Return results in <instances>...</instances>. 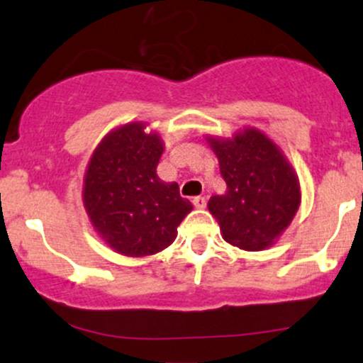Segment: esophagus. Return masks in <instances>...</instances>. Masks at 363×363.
<instances>
[{
	"label": "esophagus",
	"instance_id": "34e87169",
	"mask_svg": "<svg viewBox=\"0 0 363 363\" xmlns=\"http://www.w3.org/2000/svg\"><path fill=\"white\" fill-rule=\"evenodd\" d=\"M194 206L197 208H206L207 206V199L206 197H195L194 199Z\"/></svg>",
	"mask_w": 363,
	"mask_h": 363
}]
</instances>
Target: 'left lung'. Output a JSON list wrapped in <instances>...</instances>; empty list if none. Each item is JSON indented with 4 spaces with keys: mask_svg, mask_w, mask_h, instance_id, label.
Masks as SVG:
<instances>
[{
    "mask_svg": "<svg viewBox=\"0 0 363 363\" xmlns=\"http://www.w3.org/2000/svg\"><path fill=\"white\" fill-rule=\"evenodd\" d=\"M228 190L208 200V211L229 245L246 251L272 246L292 223L301 186L280 149L257 129L233 139L208 138Z\"/></svg>",
    "mask_w": 363,
    "mask_h": 363,
    "instance_id": "1",
    "label": "left lung"
}]
</instances>
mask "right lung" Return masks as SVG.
<instances>
[{
	"label": "right lung",
	"instance_id": "add662e5",
	"mask_svg": "<svg viewBox=\"0 0 363 363\" xmlns=\"http://www.w3.org/2000/svg\"><path fill=\"white\" fill-rule=\"evenodd\" d=\"M140 122L125 123L98 144L84 174L83 202L93 228L125 257L163 251L191 211L178 183L156 174L163 143Z\"/></svg>",
	"mask_w": 363,
	"mask_h": 363
}]
</instances>
